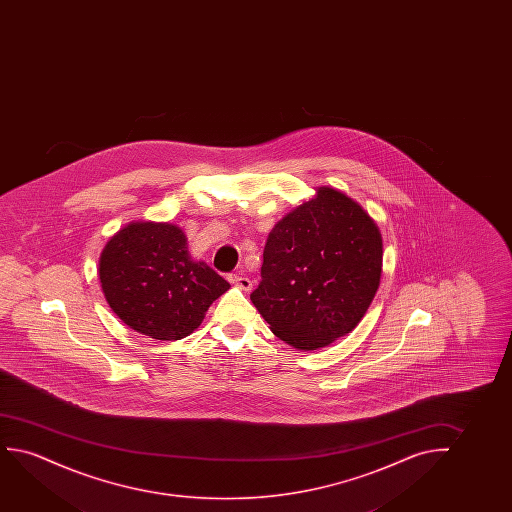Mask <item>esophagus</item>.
Returning a JSON list of instances; mask_svg holds the SVG:
<instances>
[{
	"instance_id": "obj_1",
	"label": "esophagus",
	"mask_w": 512,
	"mask_h": 512,
	"mask_svg": "<svg viewBox=\"0 0 512 512\" xmlns=\"http://www.w3.org/2000/svg\"><path fill=\"white\" fill-rule=\"evenodd\" d=\"M229 281H231L232 285H236V287L241 288V290H245V292L252 290V281L248 280L243 274H231Z\"/></svg>"
}]
</instances>
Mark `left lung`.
I'll list each match as a JSON object with an SVG mask.
<instances>
[{
    "mask_svg": "<svg viewBox=\"0 0 512 512\" xmlns=\"http://www.w3.org/2000/svg\"><path fill=\"white\" fill-rule=\"evenodd\" d=\"M381 269L374 218L341 190L318 187L269 232L262 281L250 299L281 341L322 350L364 318Z\"/></svg>",
    "mask_w": 512,
    "mask_h": 512,
    "instance_id": "8db88e82",
    "label": "left lung"
}]
</instances>
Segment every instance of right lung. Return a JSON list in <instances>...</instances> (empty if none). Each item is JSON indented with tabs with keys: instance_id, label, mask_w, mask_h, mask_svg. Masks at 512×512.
I'll use <instances>...</instances> for the list:
<instances>
[{
	"instance_id": "add662e5",
	"label": "right lung",
	"mask_w": 512,
	"mask_h": 512,
	"mask_svg": "<svg viewBox=\"0 0 512 512\" xmlns=\"http://www.w3.org/2000/svg\"><path fill=\"white\" fill-rule=\"evenodd\" d=\"M99 283L113 313L138 334L176 341L201 325L229 283L190 257L182 227L138 220L108 239L99 255Z\"/></svg>"
}]
</instances>
